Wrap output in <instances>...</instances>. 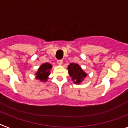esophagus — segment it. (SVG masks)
I'll return each mask as SVG.
<instances>
[{"mask_svg": "<svg viewBox=\"0 0 128 128\" xmlns=\"http://www.w3.org/2000/svg\"><path fill=\"white\" fill-rule=\"evenodd\" d=\"M57 63L59 65H62V63H63V60H57Z\"/></svg>", "mask_w": 128, "mask_h": 128, "instance_id": "obj_1", "label": "esophagus"}]
</instances>
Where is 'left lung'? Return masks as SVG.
<instances>
[{
  "label": "left lung",
  "mask_w": 128,
  "mask_h": 128,
  "mask_svg": "<svg viewBox=\"0 0 128 128\" xmlns=\"http://www.w3.org/2000/svg\"><path fill=\"white\" fill-rule=\"evenodd\" d=\"M68 70L72 81H74V83L76 84L80 83L87 75L82 71L80 65L76 63H70L68 66Z\"/></svg>",
  "instance_id": "1"
}]
</instances>
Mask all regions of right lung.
<instances>
[{
  "label": "right lung",
  "instance_id": "obj_1",
  "mask_svg": "<svg viewBox=\"0 0 128 128\" xmlns=\"http://www.w3.org/2000/svg\"><path fill=\"white\" fill-rule=\"evenodd\" d=\"M52 66L50 63H44L38 69V71L36 74V79H39L40 81H46L47 77L50 74V69H51Z\"/></svg>",
  "mask_w": 128,
  "mask_h": 128
}]
</instances>
